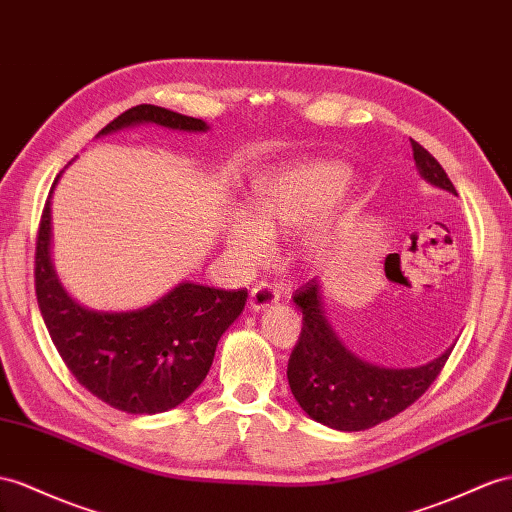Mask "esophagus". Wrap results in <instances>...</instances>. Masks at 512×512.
<instances>
[{
	"label": "esophagus",
	"instance_id": "obj_1",
	"mask_svg": "<svg viewBox=\"0 0 512 512\" xmlns=\"http://www.w3.org/2000/svg\"><path fill=\"white\" fill-rule=\"evenodd\" d=\"M279 298H281V292L277 290V285L261 281L251 290V298H248V303H251L253 311H261V309H266V307L277 303Z\"/></svg>",
	"mask_w": 512,
	"mask_h": 512
}]
</instances>
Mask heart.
<instances>
[{
	"mask_svg": "<svg viewBox=\"0 0 512 512\" xmlns=\"http://www.w3.org/2000/svg\"><path fill=\"white\" fill-rule=\"evenodd\" d=\"M348 166L333 160H292L259 179L253 214L238 209L229 218L225 240L242 266H259L270 257L274 235L307 229L300 235V255L320 261L333 240V220L316 218L348 186Z\"/></svg>",
	"mask_w": 512,
	"mask_h": 512,
	"instance_id": "b5f03b06",
	"label": "heart"
}]
</instances>
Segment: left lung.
I'll return each mask as SVG.
<instances>
[{"mask_svg":"<svg viewBox=\"0 0 512 512\" xmlns=\"http://www.w3.org/2000/svg\"><path fill=\"white\" fill-rule=\"evenodd\" d=\"M415 166L432 186L456 194L450 177L422 144L411 140ZM309 281L294 294L303 311V331L287 361L294 398L316 422L335 430H368L411 406L439 376L454 346L419 368H378L339 342L324 316L322 294Z\"/></svg>","mask_w":512,"mask_h":512,"instance_id":"8db88e82","label":"left lung"}]
</instances>
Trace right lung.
<instances>
[{
	"instance_id": "1",
	"label": "right lung",
	"mask_w": 512,
	"mask_h": 512,
	"mask_svg": "<svg viewBox=\"0 0 512 512\" xmlns=\"http://www.w3.org/2000/svg\"><path fill=\"white\" fill-rule=\"evenodd\" d=\"M142 123L209 129L201 119L142 103L116 116L99 136ZM51 192L38 229L34 279L38 309L64 365L77 383L119 411L153 415L175 409L205 381L220 337L238 320L248 292L183 281L136 311L108 313L77 305L51 261Z\"/></svg>"
}]
</instances>
